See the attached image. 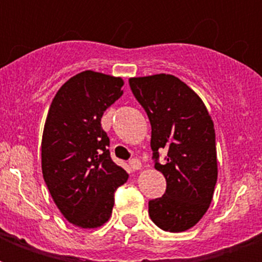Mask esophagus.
<instances>
[{
  "label": "esophagus",
  "mask_w": 262,
  "mask_h": 262,
  "mask_svg": "<svg viewBox=\"0 0 262 262\" xmlns=\"http://www.w3.org/2000/svg\"><path fill=\"white\" fill-rule=\"evenodd\" d=\"M129 166L133 170H139V168H141V162L139 159H130L129 160Z\"/></svg>",
  "instance_id": "34e87169"
}]
</instances>
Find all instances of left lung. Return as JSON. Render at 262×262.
Masks as SVG:
<instances>
[{
	"label": "left lung",
	"mask_w": 262,
	"mask_h": 262,
	"mask_svg": "<svg viewBox=\"0 0 262 262\" xmlns=\"http://www.w3.org/2000/svg\"><path fill=\"white\" fill-rule=\"evenodd\" d=\"M129 85L149 118L152 159L167 183L148 213L164 231L189 230L209 208L217 181L213 122L199 95L175 76L135 77Z\"/></svg>",
	"instance_id": "obj_1"
}]
</instances>
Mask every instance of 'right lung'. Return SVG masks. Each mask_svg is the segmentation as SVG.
Returning a JSON list of instances; mask_svg holds the SVG:
<instances>
[{
    "label": "right lung",
    "instance_id": "add662e5",
    "mask_svg": "<svg viewBox=\"0 0 262 262\" xmlns=\"http://www.w3.org/2000/svg\"><path fill=\"white\" fill-rule=\"evenodd\" d=\"M121 77L85 71L51 102L42 139V172L65 219L81 228L106 223L127 174L113 162L100 119L122 95Z\"/></svg>",
    "mask_w": 262,
    "mask_h": 262
}]
</instances>
